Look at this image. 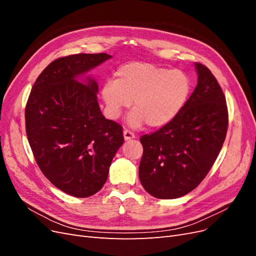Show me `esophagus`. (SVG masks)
Returning a JSON list of instances; mask_svg holds the SVG:
<instances>
[{
	"mask_svg": "<svg viewBox=\"0 0 256 256\" xmlns=\"http://www.w3.org/2000/svg\"><path fill=\"white\" fill-rule=\"evenodd\" d=\"M136 138V134L134 132H131L130 130H127V129L124 130V138H125L126 141L132 140V138Z\"/></svg>",
	"mask_w": 256,
	"mask_h": 256,
	"instance_id": "1",
	"label": "esophagus"
}]
</instances>
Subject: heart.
I'll list each match as a JSON object with an SVG mask.
<instances>
[{"label": "heart", "instance_id": "1", "mask_svg": "<svg viewBox=\"0 0 256 256\" xmlns=\"http://www.w3.org/2000/svg\"><path fill=\"white\" fill-rule=\"evenodd\" d=\"M190 92V78L180 69L131 62L118 68L114 80L104 82L100 94L110 118H118L132 102L130 126L145 122L150 128H161L180 113Z\"/></svg>", "mask_w": 256, "mask_h": 256}]
</instances>
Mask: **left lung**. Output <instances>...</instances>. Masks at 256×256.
Returning <instances> with one entry per match:
<instances>
[{"instance_id": "left-lung-1", "label": "left lung", "mask_w": 256, "mask_h": 256, "mask_svg": "<svg viewBox=\"0 0 256 256\" xmlns=\"http://www.w3.org/2000/svg\"><path fill=\"white\" fill-rule=\"evenodd\" d=\"M198 85L176 118L140 141L138 177L150 196L177 198L196 189L210 171L226 136L228 113L220 85L196 63Z\"/></svg>"}]
</instances>
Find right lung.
I'll list each match as a JSON object with an SVG mask.
<instances>
[{"instance_id":"right-lung-1","label":"right lung","mask_w":256,"mask_h":256,"mask_svg":"<svg viewBox=\"0 0 256 256\" xmlns=\"http://www.w3.org/2000/svg\"><path fill=\"white\" fill-rule=\"evenodd\" d=\"M112 56L79 53L53 60L38 76L26 106V136L44 175L56 188L88 198L104 187L124 143L122 127L106 120L97 82L79 76Z\"/></svg>"}]
</instances>
